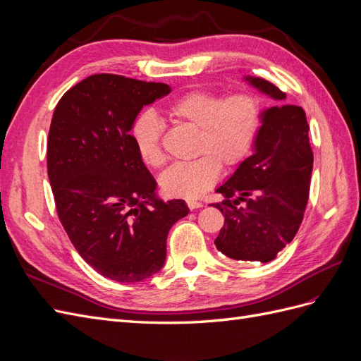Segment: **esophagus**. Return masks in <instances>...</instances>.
<instances>
[{
	"label": "esophagus",
	"instance_id": "obj_1",
	"mask_svg": "<svg viewBox=\"0 0 361 361\" xmlns=\"http://www.w3.org/2000/svg\"><path fill=\"white\" fill-rule=\"evenodd\" d=\"M187 204L191 211L194 209H200V207H203L204 204L202 202H195V200H187Z\"/></svg>",
	"mask_w": 361,
	"mask_h": 361
}]
</instances>
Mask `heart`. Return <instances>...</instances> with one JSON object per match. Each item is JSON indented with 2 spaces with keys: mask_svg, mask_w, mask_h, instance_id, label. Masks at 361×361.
Instances as JSON below:
<instances>
[{
  "mask_svg": "<svg viewBox=\"0 0 361 361\" xmlns=\"http://www.w3.org/2000/svg\"><path fill=\"white\" fill-rule=\"evenodd\" d=\"M167 116L197 129L190 162L174 164L161 176V187L173 197L197 199L220 178L221 164L235 167L250 154L262 122L260 99L250 92L221 96L211 90H191L167 106ZM162 123L152 113H141L130 128L137 154L147 167L159 169L166 157L161 147Z\"/></svg>",
  "mask_w": 361,
  "mask_h": 361,
  "instance_id": "obj_1",
  "label": "heart"
}]
</instances>
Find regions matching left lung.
I'll list each match as a JSON object with an SVG mask.
<instances>
[{"label":"left lung","mask_w":361,"mask_h":361,"mask_svg":"<svg viewBox=\"0 0 361 361\" xmlns=\"http://www.w3.org/2000/svg\"><path fill=\"white\" fill-rule=\"evenodd\" d=\"M245 81L280 102L262 113L253 154L239 164L216 192L224 215L216 248L235 260L269 262L301 226L309 200L313 152L309 123L301 106L286 105V93L267 80Z\"/></svg>","instance_id":"1"}]
</instances>
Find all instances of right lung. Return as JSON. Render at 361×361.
I'll return each mask as SVG.
<instances>
[{
	"label": "right lung",
	"mask_w": 361,
	"mask_h": 361,
	"mask_svg": "<svg viewBox=\"0 0 361 361\" xmlns=\"http://www.w3.org/2000/svg\"><path fill=\"white\" fill-rule=\"evenodd\" d=\"M164 82L97 73L63 94L48 135V178L60 221L80 256L104 277L135 283L158 272L183 200L157 197L130 128Z\"/></svg>",
	"instance_id": "obj_1"
}]
</instances>
